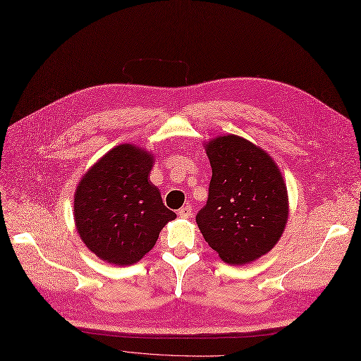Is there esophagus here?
Wrapping results in <instances>:
<instances>
[{"label": "esophagus", "instance_id": "1", "mask_svg": "<svg viewBox=\"0 0 361 361\" xmlns=\"http://www.w3.org/2000/svg\"><path fill=\"white\" fill-rule=\"evenodd\" d=\"M178 215H180L181 218H185V219L192 218V216H193V206H192V204H187V206L181 207V209L178 211Z\"/></svg>", "mask_w": 361, "mask_h": 361}]
</instances>
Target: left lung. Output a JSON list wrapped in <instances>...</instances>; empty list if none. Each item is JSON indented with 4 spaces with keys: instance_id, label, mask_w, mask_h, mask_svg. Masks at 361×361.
<instances>
[{
    "instance_id": "obj_1",
    "label": "left lung",
    "mask_w": 361,
    "mask_h": 361,
    "mask_svg": "<svg viewBox=\"0 0 361 361\" xmlns=\"http://www.w3.org/2000/svg\"><path fill=\"white\" fill-rule=\"evenodd\" d=\"M212 166L199 230L218 256L247 264L271 252L288 219V192L275 161L250 140L222 135L204 143Z\"/></svg>"
}]
</instances>
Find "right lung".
<instances>
[{
	"instance_id": "add662e5",
	"label": "right lung",
	"mask_w": 361,
	"mask_h": 361,
	"mask_svg": "<svg viewBox=\"0 0 361 361\" xmlns=\"http://www.w3.org/2000/svg\"><path fill=\"white\" fill-rule=\"evenodd\" d=\"M154 154L123 143L94 162L74 193V224L86 247L101 260L130 267L149 253L177 215L149 181Z\"/></svg>"
}]
</instances>
